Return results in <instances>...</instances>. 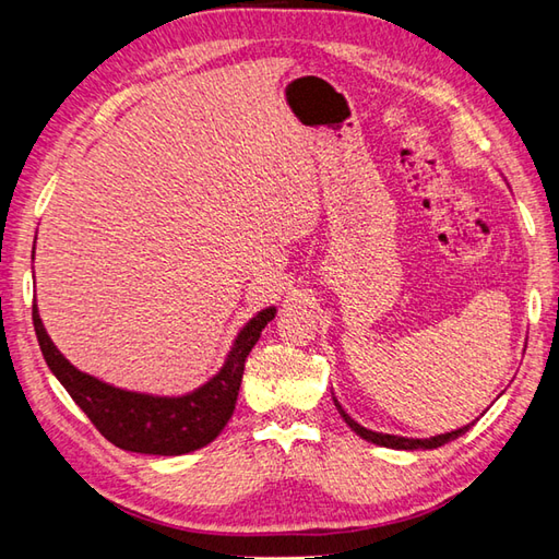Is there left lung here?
I'll return each instance as SVG.
<instances>
[{
	"label": "left lung",
	"mask_w": 559,
	"mask_h": 559,
	"mask_svg": "<svg viewBox=\"0 0 559 559\" xmlns=\"http://www.w3.org/2000/svg\"><path fill=\"white\" fill-rule=\"evenodd\" d=\"M338 411H341V406H338ZM341 415H343V420H346V423L350 425V430L358 432L362 439H367V442L379 444V447H389V449H408V451H411V449H437V447H442V444L451 442V439L461 437V435L466 432L468 427H471V425H468V427H461V430L439 435V437H430V439H406V437H396V435H382V432L365 430V427H360L353 418H348V415L343 413V411H341Z\"/></svg>",
	"instance_id": "left-lung-1"
}]
</instances>
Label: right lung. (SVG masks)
<instances>
[{
    "instance_id": "add662e5",
    "label": "right lung",
    "mask_w": 559,
    "mask_h": 559,
    "mask_svg": "<svg viewBox=\"0 0 559 559\" xmlns=\"http://www.w3.org/2000/svg\"><path fill=\"white\" fill-rule=\"evenodd\" d=\"M273 314L276 310L269 307L240 331L223 370L209 384L189 396L158 399L115 389L71 367L52 346L50 336L45 334L40 314L33 302V326L38 334L45 362L50 365V370L69 391V396L76 401V406L115 447L158 456L187 454V451L206 447L221 435L235 411L247 355L254 348L261 329L271 322Z\"/></svg>"
}]
</instances>
